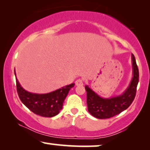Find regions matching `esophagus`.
<instances>
[{
    "label": "esophagus",
    "mask_w": 150,
    "mask_h": 150,
    "mask_svg": "<svg viewBox=\"0 0 150 150\" xmlns=\"http://www.w3.org/2000/svg\"><path fill=\"white\" fill-rule=\"evenodd\" d=\"M75 85L77 86H81L83 85V80H82V79H78V80H77L75 81Z\"/></svg>",
    "instance_id": "obj_1"
}]
</instances>
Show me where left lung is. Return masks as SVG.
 Segmentation results:
<instances>
[{
  "instance_id": "left-lung-1",
  "label": "left lung",
  "mask_w": 150,
  "mask_h": 150,
  "mask_svg": "<svg viewBox=\"0 0 150 150\" xmlns=\"http://www.w3.org/2000/svg\"><path fill=\"white\" fill-rule=\"evenodd\" d=\"M132 77L127 89L117 97L102 98L92 89L85 86L88 111L94 117L106 119L119 114L127 109L135 99L137 86L139 82V70L135 56L132 54Z\"/></svg>"
}]
</instances>
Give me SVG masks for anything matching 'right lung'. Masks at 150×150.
<instances>
[{"label": "right lung", "instance_id": "right-lung-1", "mask_svg": "<svg viewBox=\"0 0 150 150\" xmlns=\"http://www.w3.org/2000/svg\"><path fill=\"white\" fill-rule=\"evenodd\" d=\"M15 75L16 77V74ZM17 91L20 100L31 111L43 117L55 116L63 108L65 97L70 89L75 86L72 83L47 94H35L25 90L16 77Z\"/></svg>", "mask_w": 150, "mask_h": 150}]
</instances>
